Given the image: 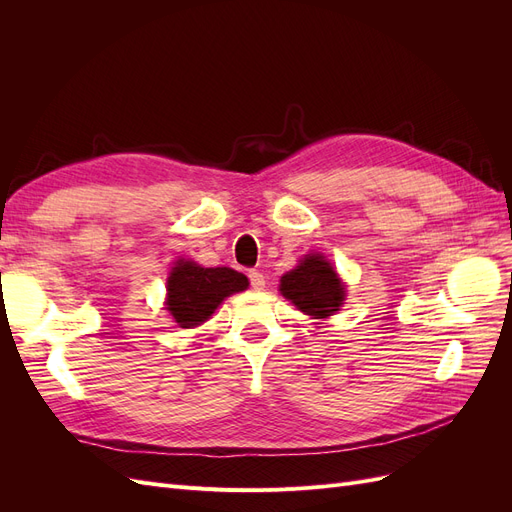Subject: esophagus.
Returning a JSON list of instances; mask_svg holds the SVG:
<instances>
[{"mask_svg":"<svg viewBox=\"0 0 512 512\" xmlns=\"http://www.w3.org/2000/svg\"><path fill=\"white\" fill-rule=\"evenodd\" d=\"M247 277H250V286H252L254 290H262V288H265V275H262L260 271L252 269L250 273H247Z\"/></svg>","mask_w":512,"mask_h":512,"instance_id":"1","label":"esophagus"}]
</instances>
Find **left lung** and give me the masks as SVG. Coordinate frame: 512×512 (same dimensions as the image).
<instances>
[{"instance_id": "left-lung-1", "label": "left lung", "mask_w": 512, "mask_h": 512, "mask_svg": "<svg viewBox=\"0 0 512 512\" xmlns=\"http://www.w3.org/2000/svg\"><path fill=\"white\" fill-rule=\"evenodd\" d=\"M280 290L303 314L327 318L344 301V286L335 269L320 254L307 256L297 269L282 277Z\"/></svg>"}]
</instances>
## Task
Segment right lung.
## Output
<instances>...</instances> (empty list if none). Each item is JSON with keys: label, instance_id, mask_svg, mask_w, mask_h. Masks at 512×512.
I'll return each instance as SVG.
<instances>
[{"label": "right lung", "instance_id": "add662e5", "mask_svg": "<svg viewBox=\"0 0 512 512\" xmlns=\"http://www.w3.org/2000/svg\"><path fill=\"white\" fill-rule=\"evenodd\" d=\"M247 288V277L228 267H198L179 262L168 277V312L179 327L190 329L205 322L232 292Z\"/></svg>", "mask_w": 512, "mask_h": 512}]
</instances>
